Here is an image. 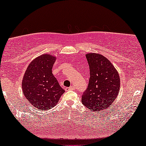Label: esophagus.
I'll return each mask as SVG.
<instances>
[{
	"mask_svg": "<svg viewBox=\"0 0 146 146\" xmlns=\"http://www.w3.org/2000/svg\"><path fill=\"white\" fill-rule=\"evenodd\" d=\"M66 90L67 91V90H74V86H71L70 87H68V88H66Z\"/></svg>",
	"mask_w": 146,
	"mask_h": 146,
	"instance_id": "1",
	"label": "esophagus"
}]
</instances>
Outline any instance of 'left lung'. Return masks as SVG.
I'll return each instance as SVG.
<instances>
[{
    "label": "left lung",
    "instance_id": "1",
    "mask_svg": "<svg viewBox=\"0 0 146 146\" xmlns=\"http://www.w3.org/2000/svg\"><path fill=\"white\" fill-rule=\"evenodd\" d=\"M86 57L89 64L90 77L87 89L82 96V103L94 112L105 110L112 105L118 95L119 74L103 55L90 52Z\"/></svg>",
    "mask_w": 146,
    "mask_h": 146
}]
</instances>
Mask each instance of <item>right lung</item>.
<instances>
[{"instance_id":"add662e5","label":"right lung","mask_w":146,"mask_h":146,"mask_svg":"<svg viewBox=\"0 0 146 146\" xmlns=\"http://www.w3.org/2000/svg\"><path fill=\"white\" fill-rule=\"evenodd\" d=\"M56 57L45 54L29 65L22 81L23 93L39 110L50 109L56 105L65 91L52 73Z\"/></svg>"}]
</instances>
